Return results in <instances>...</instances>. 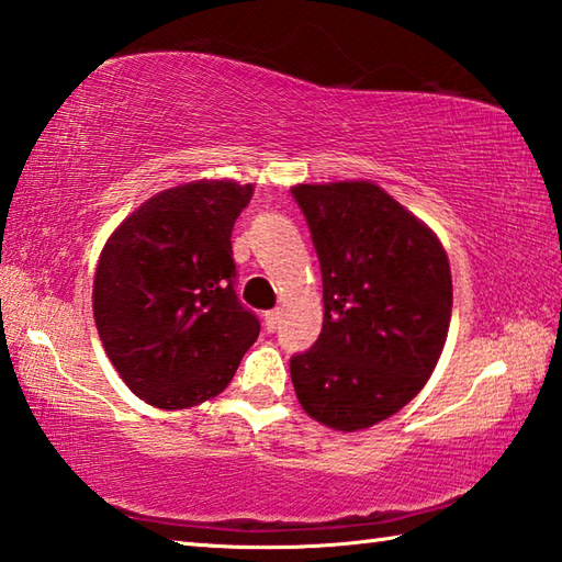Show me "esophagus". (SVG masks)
<instances>
[{
  "mask_svg": "<svg viewBox=\"0 0 562 562\" xmlns=\"http://www.w3.org/2000/svg\"><path fill=\"white\" fill-rule=\"evenodd\" d=\"M281 325V311H269L267 315H263V327H267V333H277Z\"/></svg>",
  "mask_w": 562,
  "mask_h": 562,
  "instance_id": "1",
  "label": "esophagus"
}]
</instances>
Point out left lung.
Returning <instances> with one entry per match:
<instances>
[{"instance_id": "obj_1", "label": "left lung", "mask_w": 562, "mask_h": 562, "mask_svg": "<svg viewBox=\"0 0 562 562\" xmlns=\"http://www.w3.org/2000/svg\"><path fill=\"white\" fill-rule=\"evenodd\" d=\"M291 193L323 273V330L291 357L303 411L342 432L386 420L426 386L452 313L450 261L436 232L369 181Z\"/></svg>"}]
</instances>
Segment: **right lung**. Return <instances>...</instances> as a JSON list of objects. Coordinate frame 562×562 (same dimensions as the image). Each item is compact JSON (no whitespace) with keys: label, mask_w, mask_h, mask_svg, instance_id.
<instances>
[{"label":"right lung","mask_w":562,"mask_h":562,"mask_svg":"<svg viewBox=\"0 0 562 562\" xmlns=\"http://www.w3.org/2000/svg\"><path fill=\"white\" fill-rule=\"evenodd\" d=\"M254 186L193 181L161 190L116 227L92 283L104 352L156 408L203 404L225 389L259 337L235 293L232 227Z\"/></svg>","instance_id":"right-lung-1"}]
</instances>
